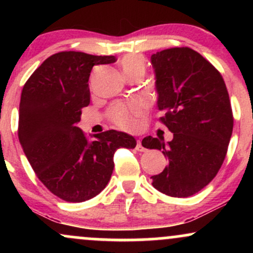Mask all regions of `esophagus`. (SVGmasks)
I'll return each mask as SVG.
<instances>
[{"label": "esophagus", "instance_id": "esophagus-1", "mask_svg": "<svg viewBox=\"0 0 253 253\" xmlns=\"http://www.w3.org/2000/svg\"><path fill=\"white\" fill-rule=\"evenodd\" d=\"M135 149L138 150V151H140V152H144V151L146 150V149H145V147L143 146V145H141V140H140V139H139V140H136V146H135Z\"/></svg>", "mask_w": 253, "mask_h": 253}]
</instances>
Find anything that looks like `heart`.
I'll return each instance as SVG.
<instances>
[{
  "label": "heart",
  "mask_w": 253,
  "mask_h": 253,
  "mask_svg": "<svg viewBox=\"0 0 253 253\" xmlns=\"http://www.w3.org/2000/svg\"><path fill=\"white\" fill-rule=\"evenodd\" d=\"M121 68L126 77L132 75L144 76L146 72V64L144 58L139 54H128L121 59ZM146 112V107L140 101H130L128 103H115L110 107L108 117L113 124L121 129L134 132L139 129L141 119Z\"/></svg>",
  "instance_id": "1"
}]
</instances>
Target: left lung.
I'll list each match as a JSON object with an SVG mask.
<instances>
[{
    "mask_svg": "<svg viewBox=\"0 0 253 253\" xmlns=\"http://www.w3.org/2000/svg\"><path fill=\"white\" fill-rule=\"evenodd\" d=\"M155 69L159 120L173 139L146 136L141 145L162 150L168 167L152 185L172 197L199 193L216 176L233 130L231 101L223 78L199 52L172 47L151 56Z\"/></svg>",
    "mask_w": 253,
    "mask_h": 253,
    "instance_id": "8db88e82",
    "label": "left lung"
}]
</instances>
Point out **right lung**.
Segmentation results:
<instances>
[{"instance_id": "1", "label": "right lung", "mask_w": 253, "mask_h": 253, "mask_svg": "<svg viewBox=\"0 0 253 253\" xmlns=\"http://www.w3.org/2000/svg\"><path fill=\"white\" fill-rule=\"evenodd\" d=\"M114 56L76 51L52 54L25 83L19 108V140L38 178L68 202L100 194L114 169L115 151L134 149L132 135L110 129L89 141L77 124L90 103L92 66L114 63Z\"/></svg>"}]
</instances>
